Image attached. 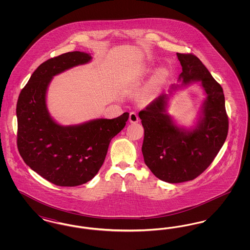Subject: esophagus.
<instances>
[{"mask_svg":"<svg viewBox=\"0 0 250 250\" xmlns=\"http://www.w3.org/2000/svg\"><path fill=\"white\" fill-rule=\"evenodd\" d=\"M129 121H130V123H138L139 122L138 114L136 112H134V111L130 112V114H129Z\"/></svg>","mask_w":250,"mask_h":250,"instance_id":"1","label":"esophagus"}]
</instances>
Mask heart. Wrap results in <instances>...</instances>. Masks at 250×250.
<instances>
[{
  "instance_id": "1",
  "label": "heart",
  "mask_w": 250,
  "mask_h": 250,
  "mask_svg": "<svg viewBox=\"0 0 250 250\" xmlns=\"http://www.w3.org/2000/svg\"><path fill=\"white\" fill-rule=\"evenodd\" d=\"M167 76V73L166 69H164V68H160L155 72L152 81L150 82V83L148 84V86L146 87V89L144 91V96L146 98L154 97L156 95V93L158 92L161 85L164 83V82L166 81Z\"/></svg>"
}]
</instances>
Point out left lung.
<instances>
[{"label":"left lung","mask_w":250,"mask_h":250,"mask_svg":"<svg viewBox=\"0 0 250 250\" xmlns=\"http://www.w3.org/2000/svg\"><path fill=\"white\" fill-rule=\"evenodd\" d=\"M177 56L183 70L179 80L183 79L186 84L202 81L207 94L200 125L192 131L177 127L165 114L166 94L156 97L139 112L144 128V162L157 178L172 184L201 175L214 161L229 130L221 85L194 54L178 52Z\"/></svg>","instance_id":"8db88e82"}]
</instances>
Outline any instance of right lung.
<instances>
[{"mask_svg": "<svg viewBox=\"0 0 250 250\" xmlns=\"http://www.w3.org/2000/svg\"><path fill=\"white\" fill-rule=\"evenodd\" d=\"M91 59L87 53L72 51L47 60L33 73L17 103L20 155L36 173L59 187H76L94 178L111 139L129 117L125 112L114 119L62 126L48 115L46 92L51 78Z\"/></svg>", "mask_w": 250, "mask_h": 250, "instance_id": "obj_1", "label": "right lung"}]
</instances>
